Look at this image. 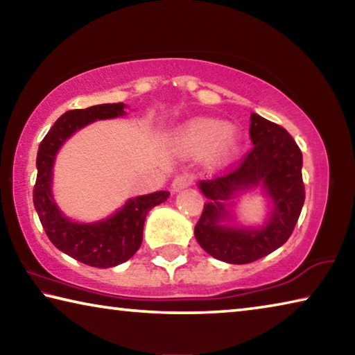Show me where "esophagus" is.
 <instances>
[{"instance_id":"34e87169","label":"esophagus","mask_w":355,"mask_h":355,"mask_svg":"<svg viewBox=\"0 0 355 355\" xmlns=\"http://www.w3.org/2000/svg\"><path fill=\"white\" fill-rule=\"evenodd\" d=\"M192 182H194V178H192V175H189V173H182V175H177L172 182V191L178 192L184 188H188V186L192 184Z\"/></svg>"}]
</instances>
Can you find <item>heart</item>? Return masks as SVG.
Here are the masks:
<instances>
[{"label":"heart","mask_w":355,"mask_h":355,"mask_svg":"<svg viewBox=\"0 0 355 355\" xmlns=\"http://www.w3.org/2000/svg\"><path fill=\"white\" fill-rule=\"evenodd\" d=\"M182 146L192 152H203L211 148L214 158L227 159L236 152L238 137L230 128H225L218 120L200 119L184 128Z\"/></svg>","instance_id":"b5f03b06"}]
</instances>
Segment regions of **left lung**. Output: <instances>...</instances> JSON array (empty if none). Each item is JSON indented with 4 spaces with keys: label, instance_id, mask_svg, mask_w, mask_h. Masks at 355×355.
Returning <instances> with one entry per match:
<instances>
[{
    "label": "left lung",
    "instance_id": "left-lung-1",
    "mask_svg": "<svg viewBox=\"0 0 355 355\" xmlns=\"http://www.w3.org/2000/svg\"><path fill=\"white\" fill-rule=\"evenodd\" d=\"M250 141L254 144L239 163L227 167V173L200 182L209 202L203 205L194 235L209 255L232 264L260 260L284 245L296 227L305 200L302 152L280 125L250 114ZM261 182L275 202L273 216L261 231H243L218 225L227 217L222 200L236 189Z\"/></svg>",
    "mask_w": 355,
    "mask_h": 355
}]
</instances>
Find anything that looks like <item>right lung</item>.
<instances>
[{"mask_svg":"<svg viewBox=\"0 0 355 355\" xmlns=\"http://www.w3.org/2000/svg\"><path fill=\"white\" fill-rule=\"evenodd\" d=\"M123 106V103H106L64 112L40 142L35 161L37 178L33 202L48 239L64 254L94 268H112L130 260L141 248L144 222L148 211L169 197L167 191L136 197L111 218L97 224L71 222L53 202L51 169L58 148L84 125L94 120L122 116Z\"/></svg>","mask_w":355,"mask_h":355,"instance_id":"right-lung-1","label":"right lung"}]
</instances>
